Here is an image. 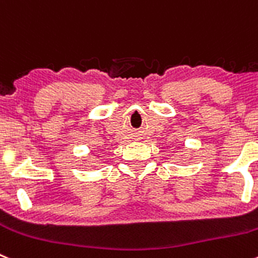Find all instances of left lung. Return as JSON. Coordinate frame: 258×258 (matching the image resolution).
I'll list each match as a JSON object with an SVG mask.
<instances>
[{
	"label": "left lung",
	"instance_id": "left-lung-1",
	"mask_svg": "<svg viewBox=\"0 0 258 258\" xmlns=\"http://www.w3.org/2000/svg\"><path fill=\"white\" fill-rule=\"evenodd\" d=\"M180 158H183V155H180Z\"/></svg>",
	"mask_w": 258,
	"mask_h": 258
}]
</instances>
